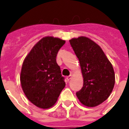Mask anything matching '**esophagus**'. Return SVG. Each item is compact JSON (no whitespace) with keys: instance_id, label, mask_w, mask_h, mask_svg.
Instances as JSON below:
<instances>
[{"instance_id":"esophagus-1","label":"esophagus","mask_w":129,"mask_h":129,"mask_svg":"<svg viewBox=\"0 0 129 129\" xmlns=\"http://www.w3.org/2000/svg\"><path fill=\"white\" fill-rule=\"evenodd\" d=\"M72 75H70V76H69L67 77V78H66L67 80H68V81L70 80L71 78H72Z\"/></svg>"}]
</instances>
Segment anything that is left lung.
Listing matches in <instances>:
<instances>
[{"label":"left lung","mask_w":129,"mask_h":129,"mask_svg":"<svg viewBox=\"0 0 129 129\" xmlns=\"http://www.w3.org/2000/svg\"><path fill=\"white\" fill-rule=\"evenodd\" d=\"M70 43L78 58L84 78L77 97L85 106H98L109 97L114 88L115 75L112 64L100 47L89 38H74Z\"/></svg>","instance_id":"8db88e82"}]
</instances>
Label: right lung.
<instances>
[{"label": "right lung", "mask_w": 129, "mask_h": 129, "mask_svg": "<svg viewBox=\"0 0 129 129\" xmlns=\"http://www.w3.org/2000/svg\"><path fill=\"white\" fill-rule=\"evenodd\" d=\"M66 41L45 37L35 44L23 61L21 86L28 100L41 108L53 106L66 86L56 62L59 49Z\"/></svg>", "instance_id": "add662e5"}]
</instances>
